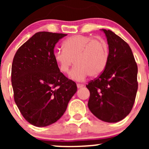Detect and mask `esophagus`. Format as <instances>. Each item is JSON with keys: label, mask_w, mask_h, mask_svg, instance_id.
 Segmentation results:
<instances>
[{"label": "esophagus", "mask_w": 149, "mask_h": 149, "mask_svg": "<svg viewBox=\"0 0 149 149\" xmlns=\"http://www.w3.org/2000/svg\"><path fill=\"white\" fill-rule=\"evenodd\" d=\"M83 87H84V85H83V84H77V88H78V89L83 88Z\"/></svg>", "instance_id": "1"}]
</instances>
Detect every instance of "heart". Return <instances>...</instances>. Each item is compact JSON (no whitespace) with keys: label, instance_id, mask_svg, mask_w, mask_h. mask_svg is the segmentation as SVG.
<instances>
[{"label":"heart","instance_id":"heart-1","mask_svg":"<svg viewBox=\"0 0 149 149\" xmlns=\"http://www.w3.org/2000/svg\"><path fill=\"white\" fill-rule=\"evenodd\" d=\"M63 49H55L53 58L59 71L69 72L74 61L76 66L69 73L70 78L83 81L90 75L96 77L105 69L109 49L105 40L84 35H74L63 42Z\"/></svg>","mask_w":149,"mask_h":149}]
</instances>
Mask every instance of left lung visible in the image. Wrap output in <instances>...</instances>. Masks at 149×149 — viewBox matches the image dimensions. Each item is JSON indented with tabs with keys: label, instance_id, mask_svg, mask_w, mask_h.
<instances>
[{
	"label": "left lung",
	"instance_id": "8db88e82",
	"mask_svg": "<svg viewBox=\"0 0 149 149\" xmlns=\"http://www.w3.org/2000/svg\"><path fill=\"white\" fill-rule=\"evenodd\" d=\"M109 45V59L103 73L86 85L88 108L107 123L121 120L131 111L137 92V65L129 45L110 30L101 29Z\"/></svg>",
	"mask_w": 149,
	"mask_h": 149
}]
</instances>
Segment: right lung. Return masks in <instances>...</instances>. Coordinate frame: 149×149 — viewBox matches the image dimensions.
Instances as JSON below:
<instances>
[{
    "label": "right lung",
    "instance_id": "right-lung-1",
    "mask_svg": "<svg viewBox=\"0 0 149 149\" xmlns=\"http://www.w3.org/2000/svg\"><path fill=\"white\" fill-rule=\"evenodd\" d=\"M67 34L35 33L15 54L11 81L22 115L36 127L57 121L77 91L76 84L59 71L53 58L56 43Z\"/></svg>",
    "mask_w": 149,
    "mask_h": 149
}]
</instances>
